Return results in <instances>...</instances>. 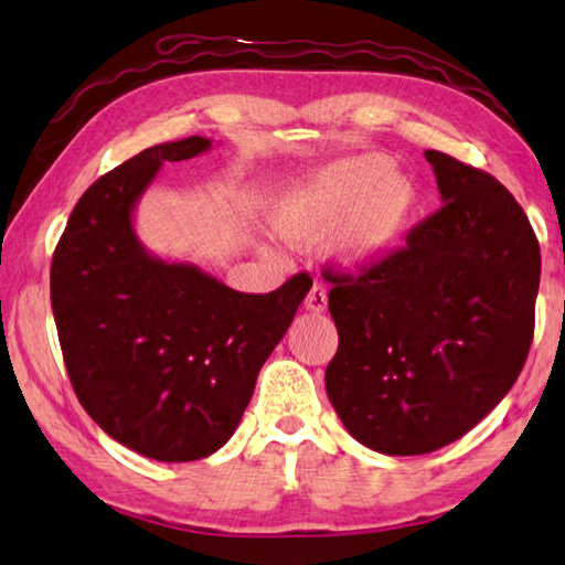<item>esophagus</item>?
<instances>
[{
	"label": "esophagus",
	"instance_id": "34e87169",
	"mask_svg": "<svg viewBox=\"0 0 565 565\" xmlns=\"http://www.w3.org/2000/svg\"><path fill=\"white\" fill-rule=\"evenodd\" d=\"M305 305H307V310H312V312H324L327 310V290L322 285H312V290L307 292V297H305Z\"/></svg>",
	"mask_w": 565,
	"mask_h": 565
}]
</instances>
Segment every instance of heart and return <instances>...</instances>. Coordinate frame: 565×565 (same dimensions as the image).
Returning <instances> with one entry per match:
<instances>
[{"label": "heart", "mask_w": 565, "mask_h": 565, "mask_svg": "<svg viewBox=\"0 0 565 565\" xmlns=\"http://www.w3.org/2000/svg\"><path fill=\"white\" fill-rule=\"evenodd\" d=\"M415 206L411 182L381 154H351L285 189L270 206L280 236L315 243L332 233L347 263H369L401 241Z\"/></svg>", "instance_id": "b5f03b06"}]
</instances>
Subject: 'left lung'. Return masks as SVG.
I'll use <instances>...</instances> for the list:
<instances>
[{
	"label": "left lung",
	"mask_w": 565,
	"mask_h": 565,
	"mask_svg": "<svg viewBox=\"0 0 565 565\" xmlns=\"http://www.w3.org/2000/svg\"><path fill=\"white\" fill-rule=\"evenodd\" d=\"M445 204L356 273L324 265L339 347L324 383L347 430L386 455L470 433L514 386L536 322L541 250L504 184L428 150Z\"/></svg>",
	"instance_id": "obj_1"
}]
</instances>
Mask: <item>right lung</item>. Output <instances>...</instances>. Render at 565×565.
Returning a JSON list of instances; mask_svg holds the SVG:
<instances>
[{"label":"right lung","mask_w":565,"mask_h":565,"mask_svg":"<svg viewBox=\"0 0 565 565\" xmlns=\"http://www.w3.org/2000/svg\"><path fill=\"white\" fill-rule=\"evenodd\" d=\"M204 137L147 147L78 199L51 260V307L71 386L125 448L159 462L216 452L238 428L255 379L310 292L292 275L236 292L137 243L132 206L157 169L209 150Z\"/></svg>","instance_id":"right-lung-1"}]
</instances>
